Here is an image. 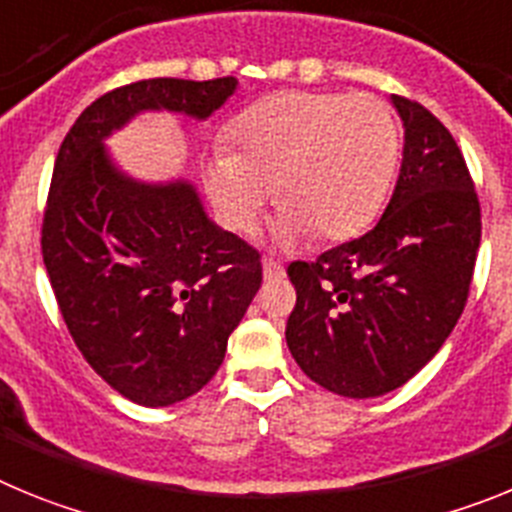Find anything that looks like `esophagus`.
<instances>
[{
    "label": "esophagus",
    "mask_w": 512,
    "mask_h": 512,
    "mask_svg": "<svg viewBox=\"0 0 512 512\" xmlns=\"http://www.w3.org/2000/svg\"><path fill=\"white\" fill-rule=\"evenodd\" d=\"M284 277V266L277 259H264V279L266 282H277Z\"/></svg>",
    "instance_id": "esophagus-1"
}]
</instances>
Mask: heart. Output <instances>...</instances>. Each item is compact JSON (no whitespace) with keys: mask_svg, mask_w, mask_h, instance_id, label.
<instances>
[{"mask_svg":"<svg viewBox=\"0 0 512 512\" xmlns=\"http://www.w3.org/2000/svg\"><path fill=\"white\" fill-rule=\"evenodd\" d=\"M212 148L205 187L228 228L251 233L266 202L284 207L277 233L300 241H346L382 210L397 161L400 128L390 104L369 94L279 92L233 122Z\"/></svg>","mask_w":512,"mask_h":512,"instance_id":"heart-1","label":"heart"}]
</instances>
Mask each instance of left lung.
I'll use <instances>...</instances> for the list:
<instances>
[{
	"label": "left lung",
	"mask_w": 512,
	"mask_h": 512,
	"mask_svg": "<svg viewBox=\"0 0 512 512\" xmlns=\"http://www.w3.org/2000/svg\"><path fill=\"white\" fill-rule=\"evenodd\" d=\"M392 104L405 148L382 220L287 269L297 289L289 351L312 382L359 400L397 390L438 354L467 305L482 238L454 135L423 104L397 94Z\"/></svg>",
	"instance_id": "1"
}]
</instances>
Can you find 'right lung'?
Segmentation results:
<instances>
[{
  "instance_id": "obj_1",
  "label": "right lung",
  "mask_w": 512,
  "mask_h": 512,
  "mask_svg": "<svg viewBox=\"0 0 512 512\" xmlns=\"http://www.w3.org/2000/svg\"><path fill=\"white\" fill-rule=\"evenodd\" d=\"M235 84L143 79L112 89L71 125L53 166L40 248L58 310L94 372L146 408L187 400L215 377L261 287V253L217 228L189 182L122 174L104 138L143 110L205 120Z\"/></svg>"
}]
</instances>
